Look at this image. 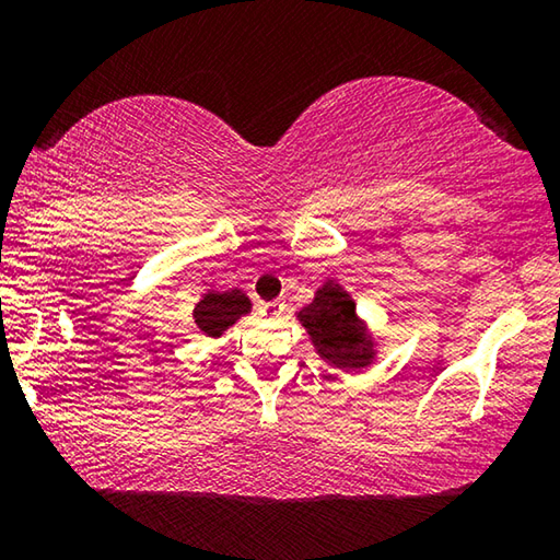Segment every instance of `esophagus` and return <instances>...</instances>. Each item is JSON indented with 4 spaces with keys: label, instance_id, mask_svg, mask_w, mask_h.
Segmentation results:
<instances>
[{
    "label": "esophagus",
    "instance_id": "1",
    "mask_svg": "<svg viewBox=\"0 0 560 560\" xmlns=\"http://www.w3.org/2000/svg\"><path fill=\"white\" fill-rule=\"evenodd\" d=\"M283 314V301H267L261 303V316L267 320H277Z\"/></svg>",
    "mask_w": 560,
    "mask_h": 560
}]
</instances>
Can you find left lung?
<instances>
[{"mask_svg":"<svg viewBox=\"0 0 560 560\" xmlns=\"http://www.w3.org/2000/svg\"><path fill=\"white\" fill-rule=\"evenodd\" d=\"M299 324L328 365L346 373L368 371L377 358V340L358 316L355 301L336 279H326L308 306L296 311Z\"/></svg>","mask_w":560,"mask_h":560,"instance_id":"left-lung-1","label":"left lung"}]
</instances>
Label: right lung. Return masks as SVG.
Wrapping results in <instances>:
<instances>
[{
  "label": "right lung",
  "instance_id": "obj_1",
  "mask_svg": "<svg viewBox=\"0 0 560 560\" xmlns=\"http://www.w3.org/2000/svg\"><path fill=\"white\" fill-rule=\"evenodd\" d=\"M246 314H252V299L246 296L244 291L210 289L207 293H202L200 301L195 303L192 318L205 336L220 338L226 328L234 326L236 320Z\"/></svg>",
  "mask_w": 560,
  "mask_h": 560
}]
</instances>
